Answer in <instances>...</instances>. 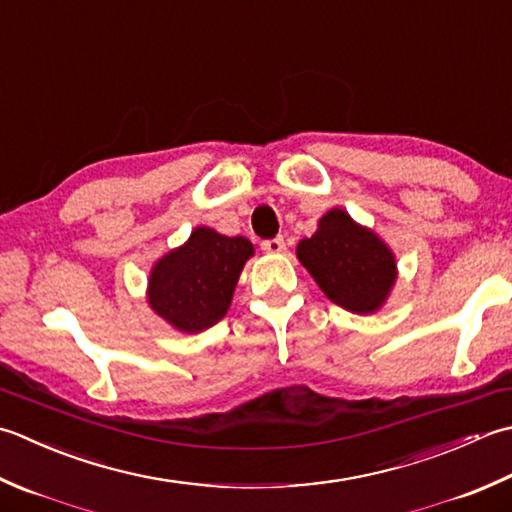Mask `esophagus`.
<instances>
[{"label":"esophagus","mask_w":512,"mask_h":512,"mask_svg":"<svg viewBox=\"0 0 512 512\" xmlns=\"http://www.w3.org/2000/svg\"><path fill=\"white\" fill-rule=\"evenodd\" d=\"M262 250H266V253H284L286 250V244H284V237H275V239H266V242H262Z\"/></svg>","instance_id":"obj_1"}]
</instances>
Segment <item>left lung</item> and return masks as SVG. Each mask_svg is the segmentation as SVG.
<instances>
[{"label": "left lung", "mask_w": 512, "mask_h": 512, "mask_svg": "<svg viewBox=\"0 0 512 512\" xmlns=\"http://www.w3.org/2000/svg\"><path fill=\"white\" fill-rule=\"evenodd\" d=\"M297 259L330 302L357 315L382 308L397 279L393 250L342 208L319 219L315 235L297 244Z\"/></svg>", "instance_id": "8db88e82"}]
</instances>
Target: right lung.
<instances>
[{"instance_id":"1","label":"right lung","mask_w":512,"mask_h":512,"mask_svg":"<svg viewBox=\"0 0 512 512\" xmlns=\"http://www.w3.org/2000/svg\"><path fill=\"white\" fill-rule=\"evenodd\" d=\"M253 253L246 237L195 228L184 246L170 250L150 270V308L182 333H202L226 315L239 273Z\"/></svg>"}]
</instances>
